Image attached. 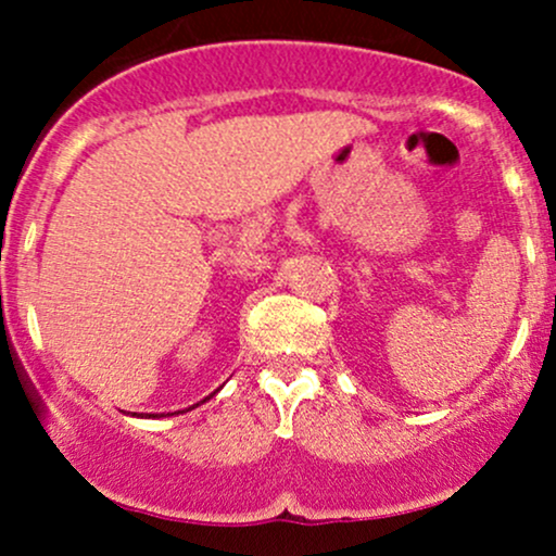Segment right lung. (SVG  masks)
<instances>
[{
    "label": "right lung",
    "mask_w": 556,
    "mask_h": 556,
    "mask_svg": "<svg viewBox=\"0 0 556 556\" xmlns=\"http://www.w3.org/2000/svg\"><path fill=\"white\" fill-rule=\"evenodd\" d=\"M214 394H216V392H214ZM206 400H208V397H206ZM206 400H203V402H206ZM193 407H195V405H193ZM177 413H182V410H177ZM169 416H172V413H169ZM149 418H151V416H149Z\"/></svg>",
    "instance_id": "add662e5"
}]
</instances>
